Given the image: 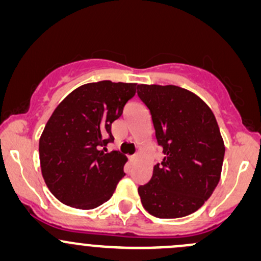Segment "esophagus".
I'll return each mask as SVG.
<instances>
[{"instance_id": "34e87169", "label": "esophagus", "mask_w": 261, "mask_h": 261, "mask_svg": "<svg viewBox=\"0 0 261 261\" xmlns=\"http://www.w3.org/2000/svg\"><path fill=\"white\" fill-rule=\"evenodd\" d=\"M130 159H131V161H135V160L137 159V153H135V154H133V156H131V157H130Z\"/></svg>"}]
</instances>
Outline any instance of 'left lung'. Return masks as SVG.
<instances>
[{
	"mask_svg": "<svg viewBox=\"0 0 261 261\" xmlns=\"http://www.w3.org/2000/svg\"><path fill=\"white\" fill-rule=\"evenodd\" d=\"M165 154L140 186L146 211L157 218H181L199 210L218 185L224 144L208 105L176 85H137Z\"/></svg>",
	"mask_w": 261,
	"mask_h": 261,
	"instance_id": "left-lung-1",
	"label": "left lung"
}]
</instances>
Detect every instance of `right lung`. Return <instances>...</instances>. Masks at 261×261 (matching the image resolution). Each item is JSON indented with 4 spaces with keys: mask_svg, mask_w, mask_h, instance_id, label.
<instances>
[{
    "mask_svg": "<svg viewBox=\"0 0 261 261\" xmlns=\"http://www.w3.org/2000/svg\"><path fill=\"white\" fill-rule=\"evenodd\" d=\"M136 84L102 80L76 88L57 107L39 140L45 185L57 199L79 210L99 207L124 177L126 157L107 152L111 124L136 93Z\"/></svg>",
    "mask_w": 261,
    "mask_h": 261,
    "instance_id": "right-lung-1",
    "label": "right lung"
}]
</instances>
